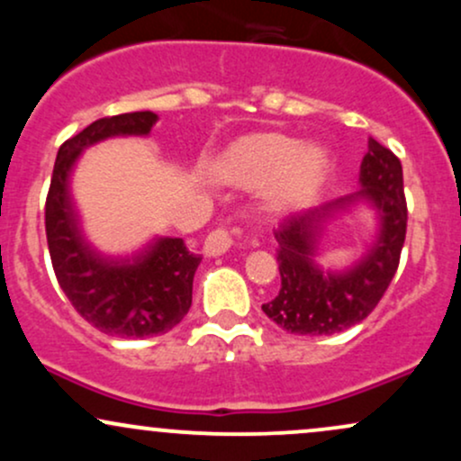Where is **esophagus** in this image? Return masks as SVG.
I'll return each mask as SVG.
<instances>
[{"label": "esophagus", "instance_id": "1", "mask_svg": "<svg viewBox=\"0 0 461 461\" xmlns=\"http://www.w3.org/2000/svg\"><path fill=\"white\" fill-rule=\"evenodd\" d=\"M230 247H231V236H230V231H225V230H214L212 234L205 238V242H203V253H205V256H208V258H216V256H221V253H225Z\"/></svg>", "mask_w": 461, "mask_h": 461}]
</instances>
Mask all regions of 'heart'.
Masks as SVG:
<instances>
[{"label":"heart","instance_id":"obj_1","mask_svg":"<svg viewBox=\"0 0 461 461\" xmlns=\"http://www.w3.org/2000/svg\"><path fill=\"white\" fill-rule=\"evenodd\" d=\"M216 176L236 186L267 184L268 208L294 212L325 188L333 173V153L322 142H301L277 131L249 134L231 142L214 164Z\"/></svg>","mask_w":461,"mask_h":461}]
</instances>
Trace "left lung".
Here are the masks:
<instances>
[{
    "label": "left lung",
    "mask_w": 461,
    "mask_h": 461,
    "mask_svg": "<svg viewBox=\"0 0 461 461\" xmlns=\"http://www.w3.org/2000/svg\"><path fill=\"white\" fill-rule=\"evenodd\" d=\"M366 207L375 216L369 245L353 263L333 267L321 258L331 222ZM407 205L399 158L375 139L359 167V190L285 219L275 231L282 288L264 314L297 336H331L362 322L393 282L405 242Z\"/></svg>",
    "instance_id": "1"
}]
</instances>
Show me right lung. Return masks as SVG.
<instances>
[{
    "label": "right lung",
    "mask_w": 461,
    "mask_h": 461,
    "mask_svg": "<svg viewBox=\"0 0 461 461\" xmlns=\"http://www.w3.org/2000/svg\"><path fill=\"white\" fill-rule=\"evenodd\" d=\"M156 121L149 110L95 121L58 149L47 194V245L58 284L82 319L116 338H153L179 325L193 303L201 258L171 236H153L125 256L99 251L84 234L71 179L88 147L108 139H145Z\"/></svg>",
    "instance_id": "right-lung-1"
}]
</instances>
